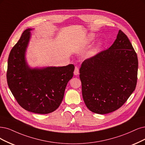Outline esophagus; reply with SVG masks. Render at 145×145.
<instances>
[{"mask_svg": "<svg viewBox=\"0 0 145 145\" xmlns=\"http://www.w3.org/2000/svg\"><path fill=\"white\" fill-rule=\"evenodd\" d=\"M74 75H78V74H79V69L78 67H75V68H74Z\"/></svg>", "mask_w": 145, "mask_h": 145, "instance_id": "34e87169", "label": "esophagus"}]
</instances>
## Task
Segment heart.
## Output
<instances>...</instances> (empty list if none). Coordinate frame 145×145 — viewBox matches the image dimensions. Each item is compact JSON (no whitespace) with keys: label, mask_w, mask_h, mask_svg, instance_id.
<instances>
[{"label":"heart","mask_w":145,"mask_h":145,"mask_svg":"<svg viewBox=\"0 0 145 145\" xmlns=\"http://www.w3.org/2000/svg\"><path fill=\"white\" fill-rule=\"evenodd\" d=\"M94 39V35H93V34L89 35L88 36V37H87V39H85V43H87V44H88V43H89V42H91L92 40H93ZM94 54H95V52L93 51L91 52H90L89 56H92L94 55Z\"/></svg>","instance_id":"heart-1"}]
</instances>
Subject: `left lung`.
I'll use <instances>...</instances> for the list:
<instances>
[{
    "label": "left lung",
    "mask_w": 145,
    "mask_h": 145,
    "mask_svg": "<svg viewBox=\"0 0 145 145\" xmlns=\"http://www.w3.org/2000/svg\"><path fill=\"white\" fill-rule=\"evenodd\" d=\"M137 70V54L120 30L109 49L81 64L79 78L88 109L95 114H106L121 108L136 88Z\"/></svg>",
    "instance_id": "8db88e82"
}]
</instances>
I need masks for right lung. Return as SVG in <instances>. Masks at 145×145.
<instances>
[{
  "label": "right lung",
  "mask_w": 145,
  "mask_h": 145,
  "mask_svg": "<svg viewBox=\"0 0 145 145\" xmlns=\"http://www.w3.org/2000/svg\"><path fill=\"white\" fill-rule=\"evenodd\" d=\"M31 29H26L10 52L7 73L8 87L18 103L25 110L47 114L56 110L63 100L74 66L31 69L25 51Z\"/></svg>",
  "instance_id": "obj_1"
}]
</instances>
